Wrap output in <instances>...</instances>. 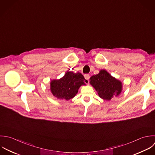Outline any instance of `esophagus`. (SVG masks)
Here are the masks:
<instances>
[{
  "instance_id": "1",
  "label": "esophagus",
  "mask_w": 155,
  "mask_h": 155,
  "mask_svg": "<svg viewBox=\"0 0 155 155\" xmlns=\"http://www.w3.org/2000/svg\"><path fill=\"white\" fill-rule=\"evenodd\" d=\"M84 76L85 79L89 82V78H90V75H89V74H85Z\"/></svg>"
}]
</instances>
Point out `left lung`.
<instances>
[{"mask_svg":"<svg viewBox=\"0 0 155 155\" xmlns=\"http://www.w3.org/2000/svg\"><path fill=\"white\" fill-rule=\"evenodd\" d=\"M89 83L99 97L107 101L114 97H118L123 90L122 82L112 77L105 69H101L98 74L92 75Z\"/></svg>","mask_w":155,"mask_h":155,"instance_id":"8db88e82","label":"left lung"}]
</instances>
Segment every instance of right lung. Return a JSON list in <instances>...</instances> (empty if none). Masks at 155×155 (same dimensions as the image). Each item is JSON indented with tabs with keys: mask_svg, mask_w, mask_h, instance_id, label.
<instances>
[{
	"mask_svg": "<svg viewBox=\"0 0 155 155\" xmlns=\"http://www.w3.org/2000/svg\"><path fill=\"white\" fill-rule=\"evenodd\" d=\"M87 81L80 73L67 71L64 75L58 80H52L50 83L52 94L57 99L69 100L78 93L80 86L86 85Z\"/></svg>",
	"mask_w": 155,
	"mask_h": 155,
	"instance_id": "obj_1",
	"label": "right lung"
}]
</instances>
